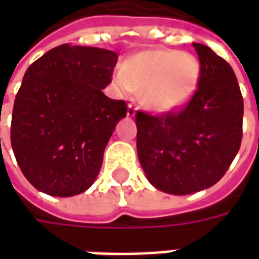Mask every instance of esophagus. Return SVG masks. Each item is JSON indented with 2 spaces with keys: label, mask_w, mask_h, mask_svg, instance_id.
Masks as SVG:
<instances>
[{
  "label": "esophagus",
  "mask_w": 259,
  "mask_h": 259,
  "mask_svg": "<svg viewBox=\"0 0 259 259\" xmlns=\"http://www.w3.org/2000/svg\"><path fill=\"white\" fill-rule=\"evenodd\" d=\"M135 115H136V107L135 105H132V104H129V105H127V116H129V118H133Z\"/></svg>",
  "instance_id": "34e87169"
}]
</instances>
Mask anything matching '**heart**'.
<instances>
[{
    "mask_svg": "<svg viewBox=\"0 0 259 259\" xmlns=\"http://www.w3.org/2000/svg\"><path fill=\"white\" fill-rule=\"evenodd\" d=\"M200 76V61L193 54L152 48L130 55L115 69L113 81L124 94L141 91V102L150 111L168 113L190 101Z\"/></svg>",
    "mask_w": 259,
    "mask_h": 259,
    "instance_id": "heart-1",
    "label": "heart"
}]
</instances>
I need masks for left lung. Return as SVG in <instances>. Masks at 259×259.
<instances>
[{
  "label": "left lung",
  "mask_w": 259,
  "mask_h": 259,
  "mask_svg": "<svg viewBox=\"0 0 259 259\" xmlns=\"http://www.w3.org/2000/svg\"><path fill=\"white\" fill-rule=\"evenodd\" d=\"M201 76L194 96L178 112L137 111V154L148 182L174 195L204 190L222 179L239 152L243 97L232 66L193 42Z\"/></svg>",
  "instance_id": "left-lung-1"
}]
</instances>
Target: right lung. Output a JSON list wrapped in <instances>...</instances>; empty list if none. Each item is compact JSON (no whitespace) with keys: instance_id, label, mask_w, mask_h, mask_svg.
I'll use <instances>...</instances> for the list:
<instances>
[{"instance_id":"right-lung-1","label":"right lung","mask_w":259,"mask_h":259,"mask_svg":"<svg viewBox=\"0 0 259 259\" xmlns=\"http://www.w3.org/2000/svg\"><path fill=\"white\" fill-rule=\"evenodd\" d=\"M118 54L62 44L27 68L16 94L11 144L22 174L37 190L72 197L90 187L115 126L127 113L108 98Z\"/></svg>"}]
</instances>
